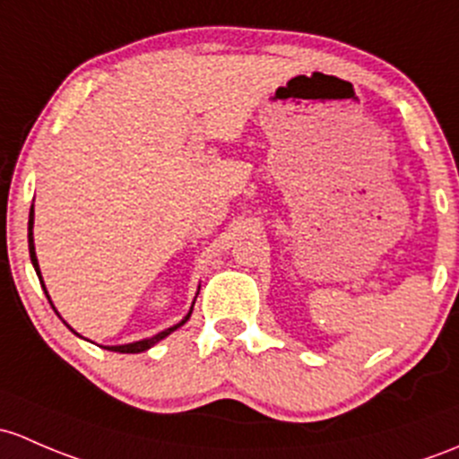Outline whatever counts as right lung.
<instances>
[{"instance_id": "right-lung-1", "label": "right lung", "mask_w": 459, "mask_h": 459, "mask_svg": "<svg viewBox=\"0 0 459 459\" xmlns=\"http://www.w3.org/2000/svg\"><path fill=\"white\" fill-rule=\"evenodd\" d=\"M32 224H35V211L30 209V220H28V250H30V262H32V266H35L37 274H39V281H41V286H43L41 270H39L37 253H35V239H32ZM43 290H46V286H43ZM46 297H48V301H50V294L46 292ZM50 306H52V301H50ZM52 307H55V306H52ZM191 310H193V307H191ZM189 316H191V312H189V315H186L185 318H182V321L178 323V325L167 327L165 332H158V334H156V336H152V339H143V341H136V343H127V345H112V347H108V350H112V351H120V354H138V351H144V350H149V347L156 345L158 341L165 339V336L171 334V332H173V330H178V327H180V325H185V323L189 321ZM67 327H70V325H67Z\"/></svg>"}]
</instances>
